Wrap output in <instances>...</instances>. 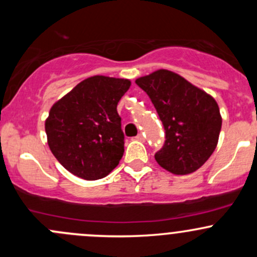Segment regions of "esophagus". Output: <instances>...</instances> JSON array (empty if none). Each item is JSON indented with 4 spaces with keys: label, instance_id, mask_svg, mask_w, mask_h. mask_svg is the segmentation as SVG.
Masks as SVG:
<instances>
[{
    "label": "esophagus",
    "instance_id": "34e87169",
    "mask_svg": "<svg viewBox=\"0 0 257 257\" xmlns=\"http://www.w3.org/2000/svg\"><path fill=\"white\" fill-rule=\"evenodd\" d=\"M136 139H137V141H139V142H144V136L142 133H139L138 136L136 137Z\"/></svg>",
    "mask_w": 257,
    "mask_h": 257
}]
</instances>
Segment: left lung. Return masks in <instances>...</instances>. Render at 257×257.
Listing matches in <instances>:
<instances>
[{
	"label": "left lung",
	"instance_id": "left-lung-1",
	"mask_svg": "<svg viewBox=\"0 0 257 257\" xmlns=\"http://www.w3.org/2000/svg\"><path fill=\"white\" fill-rule=\"evenodd\" d=\"M136 83L149 95L164 126V145L154 155L158 164L177 175L198 170L214 153L221 131L214 98L167 69Z\"/></svg>",
	"mask_w": 257,
	"mask_h": 257
}]
</instances>
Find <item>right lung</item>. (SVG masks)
I'll return each instance as SVG.
<instances>
[{
  "instance_id": "right-lung-1",
  "label": "right lung",
  "mask_w": 257,
  "mask_h": 257,
  "mask_svg": "<svg viewBox=\"0 0 257 257\" xmlns=\"http://www.w3.org/2000/svg\"><path fill=\"white\" fill-rule=\"evenodd\" d=\"M131 80L94 76L77 84L54 103L46 134L56 159L76 177H107L124 153L121 118L116 105Z\"/></svg>"
}]
</instances>
